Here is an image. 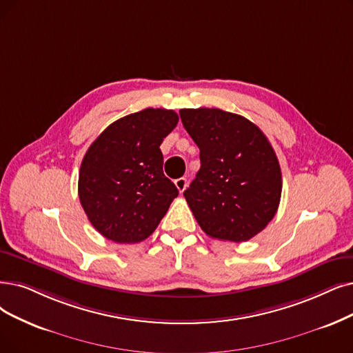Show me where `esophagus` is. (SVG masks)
Instances as JSON below:
<instances>
[{
  "label": "esophagus",
  "instance_id": "34e87169",
  "mask_svg": "<svg viewBox=\"0 0 353 353\" xmlns=\"http://www.w3.org/2000/svg\"><path fill=\"white\" fill-rule=\"evenodd\" d=\"M187 184H188L187 178H178V179H175V187L178 188L179 192H184V191H185Z\"/></svg>",
  "mask_w": 353,
  "mask_h": 353
}]
</instances>
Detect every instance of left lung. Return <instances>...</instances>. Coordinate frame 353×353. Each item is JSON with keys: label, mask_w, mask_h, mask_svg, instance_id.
<instances>
[{"label": "left lung", "mask_w": 353, "mask_h": 353, "mask_svg": "<svg viewBox=\"0 0 353 353\" xmlns=\"http://www.w3.org/2000/svg\"><path fill=\"white\" fill-rule=\"evenodd\" d=\"M179 116L200 149L201 168L185 200L204 233L245 242L262 232L279 205L283 179L266 136L248 119L219 108H184Z\"/></svg>", "instance_id": "1"}]
</instances>
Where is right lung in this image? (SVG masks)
Wrapping results in <instances>:
<instances>
[{
	"label": "right lung",
	"instance_id": "right-lung-1",
	"mask_svg": "<svg viewBox=\"0 0 353 353\" xmlns=\"http://www.w3.org/2000/svg\"><path fill=\"white\" fill-rule=\"evenodd\" d=\"M178 120L172 110L145 108L111 123L88 148L78 195L88 220L108 241H145L178 195L163 175L159 149Z\"/></svg>",
	"mask_w": 353,
	"mask_h": 353
}]
</instances>
